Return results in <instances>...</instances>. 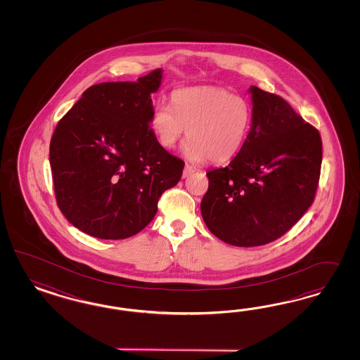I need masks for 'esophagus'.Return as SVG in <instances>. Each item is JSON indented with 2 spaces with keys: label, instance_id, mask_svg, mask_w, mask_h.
I'll list each match as a JSON object with an SVG mask.
<instances>
[{
  "label": "esophagus",
  "instance_id": "34e87169",
  "mask_svg": "<svg viewBox=\"0 0 360 360\" xmlns=\"http://www.w3.org/2000/svg\"><path fill=\"white\" fill-rule=\"evenodd\" d=\"M195 172V167L194 166H191V165H186L185 169H184V178L186 176H188L190 174H193Z\"/></svg>",
  "mask_w": 360,
  "mask_h": 360
}]
</instances>
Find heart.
I'll use <instances>...</instances> for the list:
<instances>
[{"label":"heart","instance_id":"obj_1","mask_svg":"<svg viewBox=\"0 0 360 360\" xmlns=\"http://www.w3.org/2000/svg\"><path fill=\"white\" fill-rule=\"evenodd\" d=\"M251 109L240 96L218 87H190L172 95V107L158 105L152 128L158 142L172 149L187 129L186 158L226 162L239 153L251 128Z\"/></svg>","mask_w":360,"mask_h":360}]
</instances>
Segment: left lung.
<instances>
[{"mask_svg":"<svg viewBox=\"0 0 360 360\" xmlns=\"http://www.w3.org/2000/svg\"><path fill=\"white\" fill-rule=\"evenodd\" d=\"M252 125L229 166L210 170L200 212L224 243L257 247L281 238L311 206L322 164L319 131L283 98L251 86Z\"/></svg>","mask_w":360,"mask_h":360,"instance_id":"obj_1","label":"left lung"}]
</instances>
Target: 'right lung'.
I'll list each match as a JSON object with an SVG mask.
<instances>
[{
	"instance_id": "right-lung-1",
	"label": "right lung",
	"mask_w": 360,
	"mask_h": 360,
	"mask_svg": "<svg viewBox=\"0 0 360 360\" xmlns=\"http://www.w3.org/2000/svg\"><path fill=\"white\" fill-rule=\"evenodd\" d=\"M162 70L137 82L88 88L58 122L50 165L58 207L94 238L120 240L145 229L158 199L174 187L185 162L166 152L150 128L152 94Z\"/></svg>"
}]
</instances>
